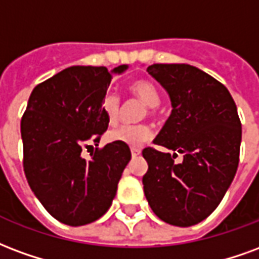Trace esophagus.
Wrapping results in <instances>:
<instances>
[{
	"mask_svg": "<svg viewBox=\"0 0 259 259\" xmlns=\"http://www.w3.org/2000/svg\"><path fill=\"white\" fill-rule=\"evenodd\" d=\"M131 154H132V157H137V156H139V154H141V149L131 148Z\"/></svg>",
	"mask_w": 259,
	"mask_h": 259,
	"instance_id": "34e87169",
	"label": "esophagus"
}]
</instances>
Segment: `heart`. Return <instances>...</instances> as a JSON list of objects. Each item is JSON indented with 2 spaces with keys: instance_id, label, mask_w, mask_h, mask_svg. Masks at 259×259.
Here are the masks:
<instances>
[{
  "instance_id": "b5f03b06",
  "label": "heart",
  "mask_w": 259,
  "mask_h": 259,
  "mask_svg": "<svg viewBox=\"0 0 259 259\" xmlns=\"http://www.w3.org/2000/svg\"><path fill=\"white\" fill-rule=\"evenodd\" d=\"M128 91L132 95L142 101L149 107V111L153 113L154 107L160 105V92L156 84L149 78H137L128 84ZM120 98L114 92H106L102 98V111L106 117L109 124H116L120 116ZM152 137V130L146 124L138 125H121L117 130H113L107 134V139L110 142L122 143L131 148L141 146Z\"/></svg>"
}]
</instances>
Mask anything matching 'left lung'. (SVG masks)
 Here are the masks:
<instances>
[{
    "label": "left lung",
    "mask_w": 259,
    "mask_h": 259,
    "mask_svg": "<svg viewBox=\"0 0 259 259\" xmlns=\"http://www.w3.org/2000/svg\"><path fill=\"white\" fill-rule=\"evenodd\" d=\"M148 73L168 92L172 111L154 139L177 153L142 150L148 161L143 192L150 208L169 225L192 226L214 211L235 178L241 122L224 84L185 63L152 65Z\"/></svg>",
    "instance_id": "1"
}]
</instances>
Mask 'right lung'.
I'll list each match as a JSON object with an SVG mask.
<instances>
[{
	"mask_svg": "<svg viewBox=\"0 0 259 259\" xmlns=\"http://www.w3.org/2000/svg\"><path fill=\"white\" fill-rule=\"evenodd\" d=\"M106 67L71 66L35 87L20 132L23 168L35 197L55 220L81 226L110 208L121 174L131 160L127 145L111 142L82 157L107 130L102 98L111 73Z\"/></svg>",
	"mask_w": 259,
	"mask_h": 259,
	"instance_id": "right-lung-1",
	"label": "right lung"
}]
</instances>
